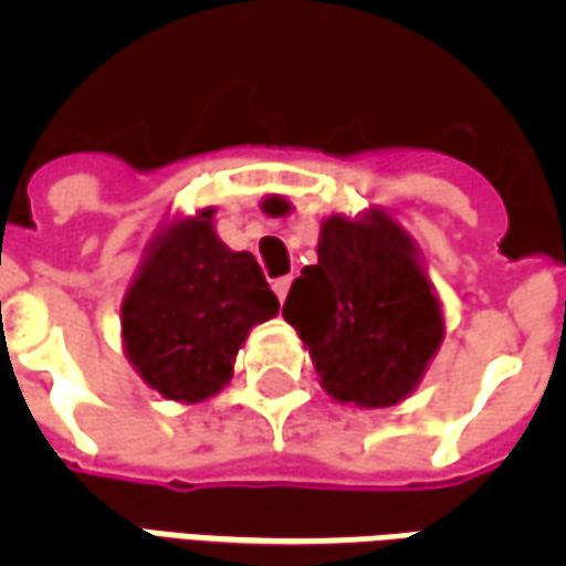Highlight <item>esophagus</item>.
I'll use <instances>...</instances> for the list:
<instances>
[{
  "label": "esophagus",
  "mask_w": 566,
  "mask_h": 566,
  "mask_svg": "<svg viewBox=\"0 0 566 566\" xmlns=\"http://www.w3.org/2000/svg\"><path fill=\"white\" fill-rule=\"evenodd\" d=\"M272 291H275V296L284 303V296H287V291H291V275H282V279H275L272 282Z\"/></svg>",
  "instance_id": "obj_1"
}]
</instances>
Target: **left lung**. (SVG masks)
<instances>
[{
  "label": "left lung",
  "instance_id": "left-lung-1",
  "mask_svg": "<svg viewBox=\"0 0 566 566\" xmlns=\"http://www.w3.org/2000/svg\"><path fill=\"white\" fill-rule=\"evenodd\" d=\"M282 315L343 403H400L442 339V312L412 242L381 214L321 227L318 263L291 284Z\"/></svg>",
  "mask_w": 566,
  "mask_h": 566
}]
</instances>
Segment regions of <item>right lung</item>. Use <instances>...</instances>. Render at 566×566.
<instances>
[{
	"instance_id": "1",
	"label": "right lung",
	"mask_w": 566,
	"mask_h": 566,
	"mask_svg": "<svg viewBox=\"0 0 566 566\" xmlns=\"http://www.w3.org/2000/svg\"><path fill=\"white\" fill-rule=\"evenodd\" d=\"M120 312L142 379L169 400L199 403L230 381L239 345L279 300L258 260L223 245L202 211L163 235Z\"/></svg>"
}]
</instances>
